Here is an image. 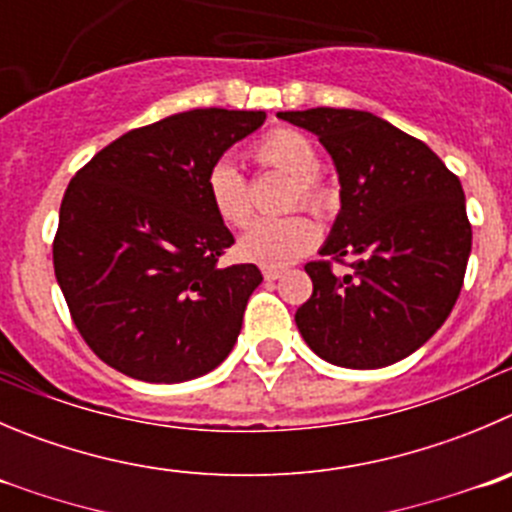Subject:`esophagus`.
<instances>
[{
	"label": "esophagus",
	"mask_w": 512,
	"mask_h": 512,
	"mask_svg": "<svg viewBox=\"0 0 512 512\" xmlns=\"http://www.w3.org/2000/svg\"><path fill=\"white\" fill-rule=\"evenodd\" d=\"M261 274H264L266 281H276V279H281V274H284V271L271 269V266H264V269H261Z\"/></svg>",
	"instance_id": "esophagus-1"
}]
</instances>
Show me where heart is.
<instances>
[{"instance_id":"heart-1","label":"heart","mask_w":512,"mask_h":512,"mask_svg":"<svg viewBox=\"0 0 512 512\" xmlns=\"http://www.w3.org/2000/svg\"><path fill=\"white\" fill-rule=\"evenodd\" d=\"M251 158L274 173L291 180L286 208H306L316 216H326L334 206L332 183L319 173V150L314 140L291 128L266 133L251 148ZM206 193L213 213L228 228H243L251 223L253 211L248 201V188L238 168L228 160H216L208 168ZM319 241V226L306 216H286L281 221L256 223L238 241V256L251 264L286 266L301 259Z\"/></svg>"}]
</instances>
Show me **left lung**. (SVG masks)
I'll list each match as a JSON object with an SVG mask.
<instances>
[{"mask_svg":"<svg viewBox=\"0 0 512 512\" xmlns=\"http://www.w3.org/2000/svg\"><path fill=\"white\" fill-rule=\"evenodd\" d=\"M319 138L337 165L342 211L304 266V342L326 362L377 369L410 357L445 324L465 281L472 228L460 180L422 140L364 110L279 113ZM354 255V262L346 256ZM332 263L349 265L337 277Z\"/></svg>","mask_w":512,"mask_h":512,"instance_id":"left-lung-1","label":"left lung"}]
</instances>
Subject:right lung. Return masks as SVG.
<instances>
[{"label":"right lung","mask_w":512,"mask_h":512,"mask_svg":"<svg viewBox=\"0 0 512 512\" xmlns=\"http://www.w3.org/2000/svg\"><path fill=\"white\" fill-rule=\"evenodd\" d=\"M261 110L201 107L135 128L82 165L52 243L55 276L87 347L133 379L186 382L236 344L253 264L221 269L233 236L208 168L264 125Z\"/></svg>","instance_id":"right-lung-1"}]
</instances>
